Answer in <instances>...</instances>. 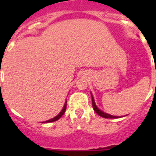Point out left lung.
Masks as SVG:
<instances>
[{
  "label": "left lung",
  "mask_w": 156,
  "mask_h": 156,
  "mask_svg": "<svg viewBox=\"0 0 156 156\" xmlns=\"http://www.w3.org/2000/svg\"><path fill=\"white\" fill-rule=\"evenodd\" d=\"M90 94H91V93H90ZM91 98H92V105H93V108L98 115L103 117V118H106V119H115V118H119V116H114V115H109V114L105 113V112H102L101 110L99 109V108L97 107V105H96V104H95L94 99V97L92 94H91Z\"/></svg>",
  "instance_id": "obj_1"
}]
</instances>
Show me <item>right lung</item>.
<instances>
[{
    "label": "right lung",
    "mask_w": 156,
    "mask_h": 156,
    "mask_svg": "<svg viewBox=\"0 0 156 156\" xmlns=\"http://www.w3.org/2000/svg\"><path fill=\"white\" fill-rule=\"evenodd\" d=\"M66 104H67V101H66V102H65V105H64V107H63L62 110V111L60 112V113H59L58 115H56L55 117H54L53 119H49V120H47V121H45V122H44V123H46V122H55V121H56V120H58V119H60V118H61V117L62 116L63 114L65 113V112H66Z\"/></svg>",
    "instance_id": "1"
}]
</instances>
